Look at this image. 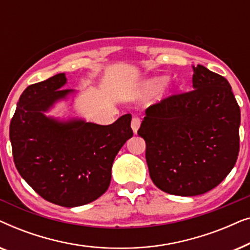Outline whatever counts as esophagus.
Instances as JSON below:
<instances>
[{
    "label": "esophagus",
    "mask_w": 250,
    "mask_h": 250,
    "mask_svg": "<svg viewBox=\"0 0 250 250\" xmlns=\"http://www.w3.org/2000/svg\"><path fill=\"white\" fill-rule=\"evenodd\" d=\"M140 125H141V119H140L139 117H133L132 122H131V127L133 129V132L134 133L138 132Z\"/></svg>",
    "instance_id": "esophagus-1"
}]
</instances>
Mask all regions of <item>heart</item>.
<instances>
[{"instance_id": "obj_1", "label": "heart", "mask_w": 250, "mask_h": 250, "mask_svg": "<svg viewBox=\"0 0 250 250\" xmlns=\"http://www.w3.org/2000/svg\"><path fill=\"white\" fill-rule=\"evenodd\" d=\"M166 77H153L150 78V80H146L141 84V87H140V92L143 95H151L155 93L156 91H158L160 87L165 84Z\"/></svg>"}]
</instances>
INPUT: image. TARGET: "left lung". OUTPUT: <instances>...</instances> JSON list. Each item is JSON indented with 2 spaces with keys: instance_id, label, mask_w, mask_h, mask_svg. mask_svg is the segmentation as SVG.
Returning a JSON list of instances; mask_svg holds the SVG:
<instances>
[{
  "instance_id": "8db88e82",
  "label": "left lung",
  "mask_w": 250,
  "mask_h": 250,
  "mask_svg": "<svg viewBox=\"0 0 250 250\" xmlns=\"http://www.w3.org/2000/svg\"><path fill=\"white\" fill-rule=\"evenodd\" d=\"M192 69L193 90L150 105L138 131L152 182L183 197L217 187L239 153L240 108L231 85L201 64Z\"/></svg>"
}]
</instances>
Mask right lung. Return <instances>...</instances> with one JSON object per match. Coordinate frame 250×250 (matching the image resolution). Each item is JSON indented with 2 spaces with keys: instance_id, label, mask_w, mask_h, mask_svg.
Segmentation results:
<instances>
[{
  "instance_id": "1",
  "label": "right lung",
  "mask_w": 250,
  "mask_h": 250,
  "mask_svg": "<svg viewBox=\"0 0 250 250\" xmlns=\"http://www.w3.org/2000/svg\"><path fill=\"white\" fill-rule=\"evenodd\" d=\"M66 83L61 73L22 92L10 123V141L17 169L41 197L77 207L108 190L115 157L133 136L132 116L123 115L111 125L47 116L57 102L76 94L62 88Z\"/></svg>"
}]
</instances>
